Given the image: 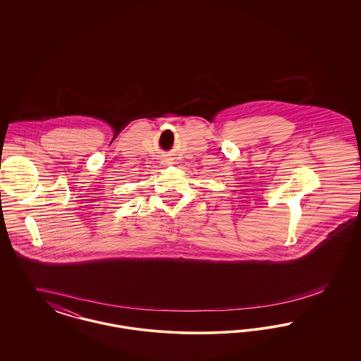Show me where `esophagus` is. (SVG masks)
Segmentation results:
<instances>
[{
	"label": "esophagus",
	"mask_w": 361,
	"mask_h": 361,
	"mask_svg": "<svg viewBox=\"0 0 361 361\" xmlns=\"http://www.w3.org/2000/svg\"><path fill=\"white\" fill-rule=\"evenodd\" d=\"M164 164H165V165H171L173 162L171 159H164Z\"/></svg>",
	"instance_id": "34e87169"
}]
</instances>
